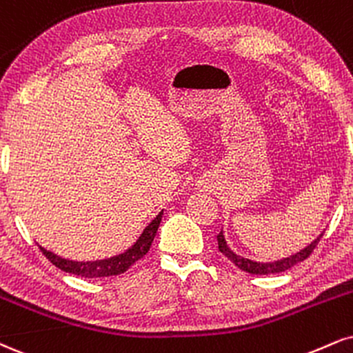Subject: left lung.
I'll return each instance as SVG.
<instances>
[{"instance_id":"1","label":"left lung","mask_w":353,"mask_h":353,"mask_svg":"<svg viewBox=\"0 0 353 353\" xmlns=\"http://www.w3.org/2000/svg\"><path fill=\"white\" fill-rule=\"evenodd\" d=\"M322 235L324 233H321L319 236H317L316 240L312 241L311 245H307L305 248L301 250V252L291 254V256L288 258H283V260H278V261H270V263H260V261H253V260H248V258L245 256H240V254H236L235 252H232L230 246L227 245V240H225V235L223 232H220L217 235V241H219V250L222 252L225 256L230 260L233 265L239 266L240 270L246 271V273L250 274H273V273H283V271L292 268L294 265H298V263L304 261L305 258L309 256L314 252V248H316L317 243H319V240L322 239Z\"/></svg>"}]
</instances>
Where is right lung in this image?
<instances>
[{
  "instance_id": "1",
  "label": "right lung",
  "mask_w": 353,
  "mask_h": 353,
  "mask_svg": "<svg viewBox=\"0 0 353 353\" xmlns=\"http://www.w3.org/2000/svg\"><path fill=\"white\" fill-rule=\"evenodd\" d=\"M161 219H163V212H159L156 215L154 220H151V223L144 228L139 239L134 241V245H131L126 252H123L117 256L105 258V260H95V261H74L69 258H62L59 254H55L49 250H42V253L46 254V258L57 266L59 270L65 271V273L82 276V278H105V276H117L125 273L131 265H134L136 261L141 260V258L150 252V246L154 240L156 232H158Z\"/></svg>"
}]
</instances>
